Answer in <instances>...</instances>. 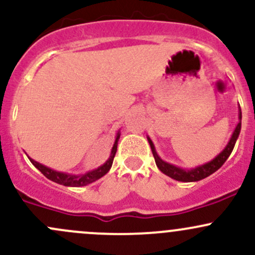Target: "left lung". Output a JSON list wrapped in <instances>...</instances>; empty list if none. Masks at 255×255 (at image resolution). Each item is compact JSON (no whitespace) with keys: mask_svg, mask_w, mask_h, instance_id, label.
Here are the masks:
<instances>
[{"mask_svg":"<svg viewBox=\"0 0 255 255\" xmlns=\"http://www.w3.org/2000/svg\"><path fill=\"white\" fill-rule=\"evenodd\" d=\"M239 119L240 122L237 123L236 128H235L234 133H232V136L230 138V141L228 142L226 147L224 149L217 157L212 159V161L207 162V163L202 164V166H198L196 168L192 169H184L180 168V167L174 166V164H170L168 162L163 161L156 152L155 146H153V142L151 141V139L147 136V141H149L150 146H151V151H152L153 158H155L156 166L158 167V169L161 170L162 173H164L166 175H168L172 179H175L178 181H184V183H191V181H198L202 180L207 177H209L211 174H213L214 172H217L220 167L225 163L226 159L229 158V156L231 155L232 150H234L235 144H236L237 138H239L240 132H241V120H242V113L241 109H240V114H239Z\"/></svg>","mask_w":255,"mask_h":255,"instance_id":"8db88e82","label":"left lung"}]
</instances>
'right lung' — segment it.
<instances>
[{
	"label": "right lung",
	"instance_id": "add662e5",
	"mask_svg": "<svg viewBox=\"0 0 255 255\" xmlns=\"http://www.w3.org/2000/svg\"><path fill=\"white\" fill-rule=\"evenodd\" d=\"M119 139H120V132L117 133L116 140H115L113 150H111V153H110V157H109L108 161H106L103 166L98 167L97 169L91 170V172H87L85 174L75 175V174H68V173H63V172H57V170L50 169L48 167L33 161V159H31L30 157L29 159L31 161L33 166H35L36 168L40 170L42 174L44 175V177L49 179V180L54 181V183L60 184V185H65V186H85V185H88V184L93 183V181L98 180V179H100L102 177H104L106 173L110 170L111 166H113L114 157L115 155H116L117 142H119Z\"/></svg>",
	"mask_w": 255,
	"mask_h": 255
}]
</instances>
